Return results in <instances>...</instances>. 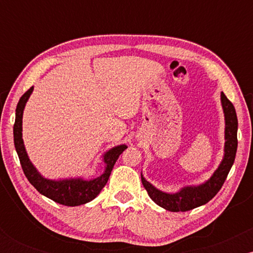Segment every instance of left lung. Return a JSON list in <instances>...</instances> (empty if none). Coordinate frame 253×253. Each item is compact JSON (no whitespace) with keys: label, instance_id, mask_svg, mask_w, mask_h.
Masks as SVG:
<instances>
[{"label":"left lung","instance_id":"obj_1","mask_svg":"<svg viewBox=\"0 0 253 253\" xmlns=\"http://www.w3.org/2000/svg\"><path fill=\"white\" fill-rule=\"evenodd\" d=\"M221 106L225 115V147H223V158L217 169L214 171L211 178L202 184L187 185L177 193H164L157 189L145 179L141 173V182L152 201L169 211H187L210 202L217 191L221 189L223 182L226 181L229 170L234 163L238 147L237 130L238 119L234 106L231 101L221 92Z\"/></svg>","mask_w":253,"mask_h":253}]
</instances>
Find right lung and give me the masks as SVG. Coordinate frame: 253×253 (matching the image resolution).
Here are the masks:
<instances>
[{
  "label": "right lung",
  "mask_w": 253,
  "mask_h": 253,
  "mask_svg": "<svg viewBox=\"0 0 253 253\" xmlns=\"http://www.w3.org/2000/svg\"><path fill=\"white\" fill-rule=\"evenodd\" d=\"M32 92H33V86L28 89L20 98L16 106L15 124H14V145H15V150L17 156H19L24 173L31 184L42 195L48 197L52 201L64 206H70V207L90 202L101 193L102 188L108 182L115 162L118 161L119 156L127 149V146L125 144L118 145V146L113 147L104 153L103 163L106 164V169H104L102 175L96 177V178L84 179L82 177L64 179L45 178L28 158L24 145V139H22V115H24L25 106Z\"/></svg>",
  "instance_id": "add662e5"
}]
</instances>
